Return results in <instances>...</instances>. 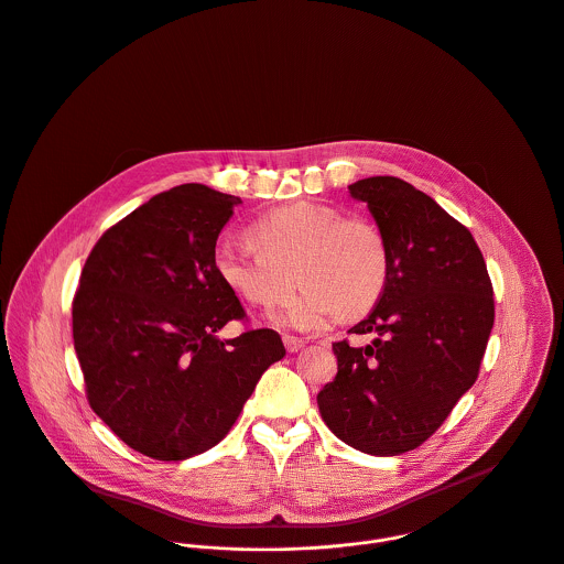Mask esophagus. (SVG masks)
<instances>
[{"label":"esophagus","instance_id":"1","mask_svg":"<svg viewBox=\"0 0 564 564\" xmlns=\"http://www.w3.org/2000/svg\"><path fill=\"white\" fill-rule=\"evenodd\" d=\"M282 341H284V346H286V350L293 355V352H297V350H302L304 348V339H300V337H293V335H284L282 337Z\"/></svg>","mask_w":564,"mask_h":564}]
</instances>
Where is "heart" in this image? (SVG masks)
Returning a JSON list of instances; mask_svg holds the SVG:
<instances>
[{"instance_id":"1","label":"heart","mask_w":564,"mask_h":564,"mask_svg":"<svg viewBox=\"0 0 564 564\" xmlns=\"http://www.w3.org/2000/svg\"><path fill=\"white\" fill-rule=\"evenodd\" d=\"M249 242H216L212 267L218 280L247 304L271 311L289 302L295 279L304 293L278 317V324L295 330L368 313L389 278L382 229L330 205L278 207L249 227Z\"/></svg>"}]
</instances>
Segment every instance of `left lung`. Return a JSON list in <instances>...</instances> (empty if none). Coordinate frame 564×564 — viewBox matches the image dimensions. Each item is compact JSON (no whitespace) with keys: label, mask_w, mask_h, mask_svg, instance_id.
I'll use <instances>...</instances> for the list:
<instances>
[{"label":"left lung","mask_w":564,"mask_h":564,"mask_svg":"<svg viewBox=\"0 0 564 564\" xmlns=\"http://www.w3.org/2000/svg\"><path fill=\"white\" fill-rule=\"evenodd\" d=\"M389 245V278L368 319L335 341L339 372L317 404L348 446L400 455L426 442L473 387L495 324L492 282L468 231L429 194L398 177L350 186Z\"/></svg>","instance_id":"1"}]
</instances>
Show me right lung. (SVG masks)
<instances>
[{
    "mask_svg": "<svg viewBox=\"0 0 564 564\" xmlns=\"http://www.w3.org/2000/svg\"><path fill=\"white\" fill-rule=\"evenodd\" d=\"M240 198L200 184L155 194L94 245L72 302L74 348L96 415L133 451L182 462L216 446L286 350L212 267Z\"/></svg>",
    "mask_w": 564,
    "mask_h": 564,
    "instance_id": "1",
    "label": "right lung"
}]
</instances>
